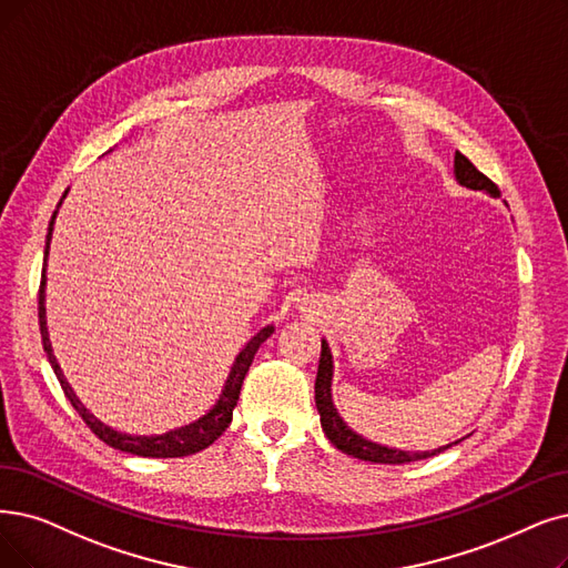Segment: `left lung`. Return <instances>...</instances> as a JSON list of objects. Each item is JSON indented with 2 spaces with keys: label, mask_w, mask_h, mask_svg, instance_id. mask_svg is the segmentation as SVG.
Wrapping results in <instances>:
<instances>
[{
  "label": "left lung",
  "mask_w": 568,
  "mask_h": 568,
  "mask_svg": "<svg viewBox=\"0 0 568 568\" xmlns=\"http://www.w3.org/2000/svg\"><path fill=\"white\" fill-rule=\"evenodd\" d=\"M455 179L457 184L470 191H483L491 197L501 195V191L496 189V184L491 179H487L478 168H475L464 153H455ZM331 384H333V354L326 339H322V356H320V371H316V382H314V400H316V410H320L322 417V428L326 438L339 449L345 452L349 457H356L361 462H373V464H407V462H419V459H428L434 455H440L447 447L457 445L459 440L443 445L438 449L430 452H407V449H396V447H387L373 443L368 438H363L361 434L352 426H347V422L339 417L337 407L333 403V394H331Z\"/></svg>",
  "instance_id": "8db88e82"
}]
</instances>
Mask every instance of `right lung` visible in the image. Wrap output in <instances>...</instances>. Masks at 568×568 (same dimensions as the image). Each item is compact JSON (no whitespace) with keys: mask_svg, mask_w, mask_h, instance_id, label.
I'll return each mask as SVG.
<instances>
[{"mask_svg":"<svg viewBox=\"0 0 568 568\" xmlns=\"http://www.w3.org/2000/svg\"><path fill=\"white\" fill-rule=\"evenodd\" d=\"M67 193H70V189L64 191V195ZM64 195H62V200H64ZM62 200H60V205H62ZM60 205H58V210H60ZM58 210L51 216L49 235H47V252H43V270H41V286H39V331H41L43 352H47V356H49V363H51V368H53V373H55V377L60 382V387H62L67 400L74 405V410L81 415V419L90 426V430H93V434L100 440H104L113 449L128 452V455L153 457V459H172V457H189V455H195V452H200V449L210 447L223 434V430L229 428V424L233 422V410H235L237 398H240L244 375H246L248 366H252V361H254L258 347L265 343V339L272 333H275V326H272V324L263 326L240 349V354L235 356L233 366H231L229 379H225L216 403L210 407L205 415L197 417L195 422H191L186 426L172 428V430H165V434H161V436H134V434H125V430H116L113 426L104 424L100 417H95L81 403V398L72 389V384L67 382V377H64V373L60 368V363H58V358L53 354V347H51L49 326H47V261H49V248H51L53 223H55Z\"/></svg>","mask_w":568,"mask_h":568,"instance_id":"add662e5","label":"right lung"}]
</instances>
